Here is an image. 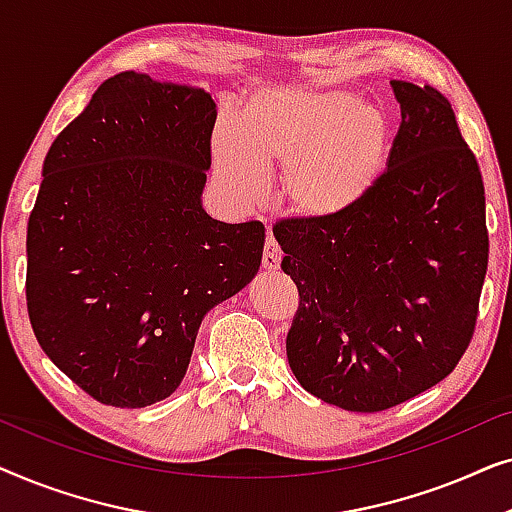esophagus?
Masks as SVG:
<instances>
[{
    "mask_svg": "<svg viewBox=\"0 0 512 512\" xmlns=\"http://www.w3.org/2000/svg\"><path fill=\"white\" fill-rule=\"evenodd\" d=\"M279 265H282V251H279L275 240L268 237V240H265V247H263V270L275 272V270H279Z\"/></svg>",
    "mask_w": 512,
    "mask_h": 512,
    "instance_id": "34e87169",
    "label": "esophagus"
}]
</instances>
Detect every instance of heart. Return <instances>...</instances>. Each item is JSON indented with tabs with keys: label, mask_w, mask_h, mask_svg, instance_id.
<instances>
[{
	"label": "heart",
	"mask_w": 512,
	"mask_h": 512,
	"mask_svg": "<svg viewBox=\"0 0 512 512\" xmlns=\"http://www.w3.org/2000/svg\"><path fill=\"white\" fill-rule=\"evenodd\" d=\"M391 149L387 116L347 90L270 88L251 97L240 121L212 135L219 177L240 200H258L270 170L282 174V207L324 223L354 212L380 184Z\"/></svg>",
	"instance_id": "b5f03b06"
}]
</instances>
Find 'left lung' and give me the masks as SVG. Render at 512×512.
Returning a JSON list of instances; mask_svg holds the SVG:
<instances>
[{
	"instance_id": "8db88e82",
	"label": "left lung",
	"mask_w": 512,
	"mask_h": 512,
	"mask_svg": "<svg viewBox=\"0 0 512 512\" xmlns=\"http://www.w3.org/2000/svg\"><path fill=\"white\" fill-rule=\"evenodd\" d=\"M401 128L368 200L272 228L300 305L286 356L321 401L380 412L445 380L471 342L489 240L485 186L436 88L391 81Z\"/></svg>"
}]
</instances>
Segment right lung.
Returning <instances> with one entry per match:
<instances>
[{
  "label": "right lung",
  "instance_id": "right-lung-1",
  "mask_svg": "<svg viewBox=\"0 0 512 512\" xmlns=\"http://www.w3.org/2000/svg\"><path fill=\"white\" fill-rule=\"evenodd\" d=\"M214 121L205 88L121 72L46 153L27 312L48 359L100 403L170 396L205 314L261 268V223L202 207Z\"/></svg>",
  "mask_w": 512,
  "mask_h": 512
}]
</instances>
